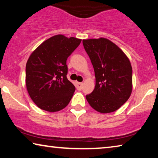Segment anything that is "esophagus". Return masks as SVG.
Returning a JSON list of instances; mask_svg holds the SVG:
<instances>
[{
  "instance_id": "esophagus-1",
  "label": "esophagus",
  "mask_w": 158,
  "mask_h": 158,
  "mask_svg": "<svg viewBox=\"0 0 158 158\" xmlns=\"http://www.w3.org/2000/svg\"><path fill=\"white\" fill-rule=\"evenodd\" d=\"M82 86H83V83L81 82H77L76 83V87L77 90H81L82 89Z\"/></svg>"
}]
</instances>
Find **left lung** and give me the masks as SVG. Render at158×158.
Masks as SVG:
<instances>
[{"label": "left lung", "instance_id": "obj_1", "mask_svg": "<svg viewBox=\"0 0 158 158\" xmlns=\"http://www.w3.org/2000/svg\"><path fill=\"white\" fill-rule=\"evenodd\" d=\"M95 71V86L85 96L91 107L102 114L118 109L132 90V68L125 53L106 38L83 40Z\"/></svg>", "mask_w": 158, "mask_h": 158}]
</instances>
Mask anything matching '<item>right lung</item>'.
Returning <instances> with one entry per match:
<instances>
[{"label":"right lung","mask_w":158,"mask_h":158,"mask_svg":"<svg viewBox=\"0 0 158 158\" xmlns=\"http://www.w3.org/2000/svg\"><path fill=\"white\" fill-rule=\"evenodd\" d=\"M81 40L56 35L35 49L26 66V85L40 109L56 112L70 102L75 87L67 78L66 61Z\"/></svg>","instance_id":"obj_1"}]
</instances>
